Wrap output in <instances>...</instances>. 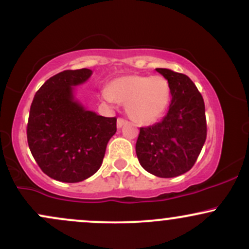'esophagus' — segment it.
Here are the masks:
<instances>
[{
  "label": "esophagus",
  "instance_id": "1",
  "mask_svg": "<svg viewBox=\"0 0 249 249\" xmlns=\"http://www.w3.org/2000/svg\"><path fill=\"white\" fill-rule=\"evenodd\" d=\"M125 124H127V122L125 121V119H123V118L117 119V127H118V128H122Z\"/></svg>",
  "mask_w": 249,
  "mask_h": 249
}]
</instances>
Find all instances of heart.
<instances>
[{"label": "heart", "instance_id": "1", "mask_svg": "<svg viewBox=\"0 0 249 249\" xmlns=\"http://www.w3.org/2000/svg\"><path fill=\"white\" fill-rule=\"evenodd\" d=\"M102 98L108 103L121 102L133 122L150 125L160 119L171 102L170 84L161 76L127 75L110 82L102 91Z\"/></svg>", "mask_w": 249, "mask_h": 249}]
</instances>
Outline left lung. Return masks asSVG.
<instances>
[{"instance_id": "left-lung-1", "label": "left lung", "mask_w": 249, "mask_h": 249, "mask_svg": "<svg viewBox=\"0 0 249 249\" xmlns=\"http://www.w3.org/2000/svg\"><path fill=\"white\" fill-rule=\"evenodd\" d=\"M156 71L168 82L172 98L160 122L141 127L136 153L148 173L174 178L192 168L206 141L205 103L186 75L162 68Z\"/></svg>"}]
</instances>
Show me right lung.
I'll return each instance as SVG.
<instances>
[{"mask_svg": "<svg viewBox=\"0 0 249 249\" xmlns=\"http://www.w3.org/2000/svg\"><path fill=\"white\" fill-rule=\"evenodd\" d=\"M92 70H65L48 79L31 103L28 145L41 170L62 182H79L102 166L117 118L88 110L76 97Z\"/></svg>", "mask_w": 249, "mask_h": 249, "instance_id": "obj_1", "label": "right lung"}]
</instances>
